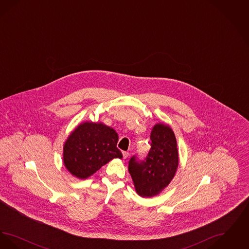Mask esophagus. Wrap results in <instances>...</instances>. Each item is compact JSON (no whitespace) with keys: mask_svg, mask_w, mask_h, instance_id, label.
<instances>
[{"mask_svg":"<svg viewBox=\"0 0 249 249\" xmlns=\"http://www.w3.org/2000/svg\"><path fill=\"white\" fill-rule=\"evenodd\" d=\"M122 154H123V158H124V159H128L129 156H130V153L127 152V151H123Z\"/></svg>","mask_w":249,"mask_h":249,"instance_id":"34e87169","label":"esophagus"}]
</instances>
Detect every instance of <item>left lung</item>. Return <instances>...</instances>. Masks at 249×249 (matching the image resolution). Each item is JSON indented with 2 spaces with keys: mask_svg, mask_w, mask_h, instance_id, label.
I'll list each match as a JSON object with an SVG mask.
<instances>
[{
  "mask_svg": "<svg viewBox=\"0 0 249 249\" xmlns=\"http://www.w3.org/2000/svg\"><path fill=\"white\" fill-rule=\"evenodd\" d=\"M151 147L143 160L132 156L129 172L136 192L141 197L158 195L170 184L178 167V143L173 130L156 124L151 134Z\"/></svg>",
  "mask_w": 249,
  "mask_h": 249,
  "instance_id": "left-lung-1",
  "label": "left lung"
}]
</instances>
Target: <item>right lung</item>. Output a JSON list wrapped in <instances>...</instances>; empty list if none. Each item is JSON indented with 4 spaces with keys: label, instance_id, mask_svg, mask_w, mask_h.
<instances>
[{
    "label": "right lung",
    "instance_id": "1",
    "mask_svg": "<svg viewBox=\"0 0 249 249\" xmlns=\"http://www.w3.org/2000/svg\"><path fill=\"white\" fill-rule=\"evenodd\" d=\"M116 130L103 123L84 122L69 135L63 146V162L72 176H92L113 159L122 158Z\"/></svg>",
    "mask_w": 249,
    "mask_h": 249
}]
</instances>
